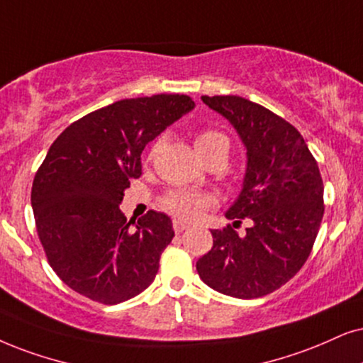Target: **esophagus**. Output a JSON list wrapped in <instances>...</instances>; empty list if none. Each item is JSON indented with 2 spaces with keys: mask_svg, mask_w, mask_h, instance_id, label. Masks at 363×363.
<instances>
[{
  "mask_svg": "<svg viewBox=\"0 0 363 363\" xmlns=\"http://www.w3.org/2000/svg\"><path fill=\"white\" fill-rule=\"evenodd\" d=\"M172 228H174V231H176V235H179V233H182L184 229H187V224L184 221H181V219H174Z\"/></svg>",
  "mask_w": 363,
  "mask_h": 363,
  "instance_id": "1",
  "label": "esophagus"
}]
</instances>
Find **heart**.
Here are the masks:
<instances>
[{
  "label": "heart",
  "instance_id": "heart-1",
  "mask_svg": "<svg viewBox=\"0 0 363 363\" xmlns=\"http://www.w3.org/2000/svg\"><path fill=\"white\" fill-rule=\"evenodd\" d=\"M223 144L228 145V139L221 132L201 130L196 135V150L199 157ZM160 204L174 218L181 219V221H194V219L203 216L206 209H209L214 204V199L209 194L199 191L177 189L164 196Z\"/></svg>",
  "mask_w": 363,
  "mask_h": 363
}]
</instances>
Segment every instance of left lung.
I'll return each instance as SVG.
<instances>
[{"instance_id": "obj_1", "label": "left lung", "mask_w": 363, "mask_h": 363, "mask_svg": "<svg viewBox=\"0 0 363 363\" xmlns=\"http://www.w3.org/2000/svg\"><path fill=\"white\" fill-rule=\"evenodd\" d=\"M209 108L231 122L246 147V174L233 225L213 229V247L197 259L199 277L223 295L251 300L290 281L308 259L323 218V181L300 132L272 110L238 95H203Z\"/></svg>"}]
</instances>
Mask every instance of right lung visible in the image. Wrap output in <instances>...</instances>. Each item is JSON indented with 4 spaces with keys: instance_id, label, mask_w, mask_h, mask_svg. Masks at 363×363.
I'll return each mask as SVG.
<instances>
[{
    "instance_id": "1",
    "label": "right lung",
    "mask_w": 363,
    "mask_h": 363,
    "mask_svg": "<svg viewBox=\"0 0 363 363\" xmlns=\"http://www.w3.org/2000/svg\"><path fill=\"white\" fill-rule=\"evenodd\" d=\"M187 95L125 99L68 125L35 174L31 208L48 263L73 291L104 305L130 300L154 281L172 241L167 214L127 221L118 209L150 140L194 108Z\"/></svg>"
}]
</instances>
